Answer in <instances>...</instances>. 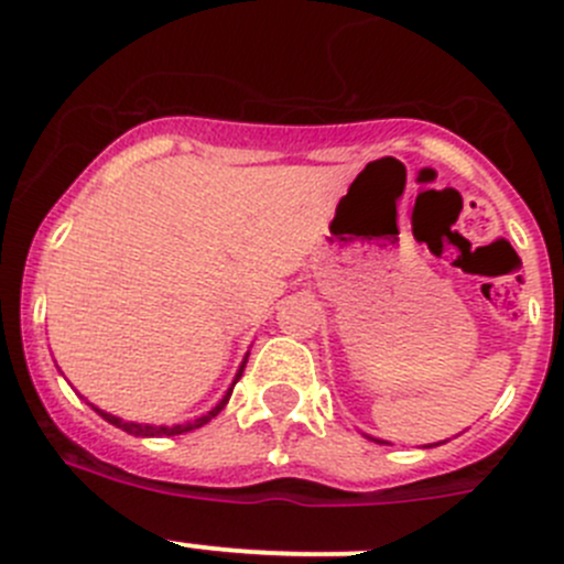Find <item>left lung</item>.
<instances>
[{
    "label": "left lung",
    "mask_w": 564,
    "mask_h": 564,
    "mask_svg": "<svg viewBox=\"0 0 564 564\" xmlns=\"http://www.w3.org/2000/svg\"><path fill=\"white\" fill-rule=\"evenodd\" d=\"M368 440H371V442H382V440H373V436H368ZM382 445H384V442H382ZM436 445H442V442H436ZM425 447H434V445H425Z\"/></svg>",
    "instance_id": "obj_1"
}]
</instances>
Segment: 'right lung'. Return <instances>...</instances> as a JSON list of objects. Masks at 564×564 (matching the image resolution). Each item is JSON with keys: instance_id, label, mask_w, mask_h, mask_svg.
<instances>
[{"instance_id": "obj_1", "label": "right lung", "mask_w": 564, "mask_h": 564, "mask_svg": "<svg viewBox=\"0 0 564 564\" xmlns=\"http://www.w3.org/2000/svg\"><path fill=\"white\" fill-rule=\"evenodd\" d=\"M246 362H248V355L242 357L240 368H237V373H235V382H231V388L224 392V398H220V401L215 403V406L209 409V412H204L202 417H196V420H187V423H176V425H152V423H133V420H122V417H117V414H111V412H104V409H98V406H95V403H89L87 398H84V395H82V398H84V401L89 403V406L95 409V412L100 414V417L106 420V423L117 425V429L128 431V434H133V436H176V434H187V431H196V429H202V425H207L209 420H213L215 414H218L220 409L226 406V403H229V398H231V390H235V384L240 382L242 371H246Z\"/></svg>"}]
</instances>
